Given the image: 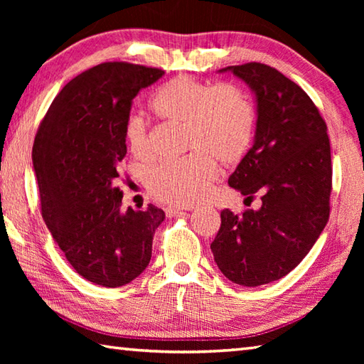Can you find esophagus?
<instances>
[{
  "label": "esophagus",
  "instance_id": "esophagus-1",
  "mask_svg": "<svg viewBox=\"0 0 364 364\" xmlns=\"http://www.w3.org/2000/svg\"><path fill=\"white\" fill-rule=\"evenodd\" d=\"M166 214L167 218H173V215H180V214H184L181 208H176V206H167L166 208Z\"/></svg>",
  "mask_w": 364,
  "mask_h": 364
}]
</instances>
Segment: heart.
<instances>
[{"mask_svg": "<svg viewBox=\"0 0 364 364\" xmlns=\"http://www.w3.org/2000/svg\"><path fill=\"white\" fill-rule=\"evenodd\" d=\"M150 109L158 119L183 127L188 156L153 167L146 175L150 194L168 205L189 206L205 196L218 167L235 164L249 150L255 111L249 95L228 82L208 84L178 76L154 92ZM127 139L139 159L151 156L149 131L142 119L128 122Z\"/></svg>", "mask_w": 364, "mask_h": 364, "instance_id": "obj_1", "label": "heart"}]
</instances>
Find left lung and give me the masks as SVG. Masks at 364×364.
Wrapping results in <instances>:
<instances>
[{
  "mask_svg": "<svg viewBox=\"0 0 364 364\" xmlns=\"http://www.w3.org/2000/svg\"><path fill=\"white\" fill-rule=\"evenodd\" d=\"M257 103L253 144L228 178L233 189L259 210L220 213L211 244L214 261L228 280L259 286L280 280L300 264L330 215L331 156L327 125L311 98L275 68L231 65Z\"/></svg>",
  "mask_w": 364,
  "mask_h": 364,
  "instance_id": "obj_1",
  "label": "left lung"
}]
</instances>
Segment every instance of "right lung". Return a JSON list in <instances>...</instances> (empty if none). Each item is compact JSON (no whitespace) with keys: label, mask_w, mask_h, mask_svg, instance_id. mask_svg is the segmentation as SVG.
Masks as SVG:
<instances>
[{"label":"right lung","mask_w":364,"mask_h":364,"mask_svg":"<svg viewBox=\"0 0 364 364\" xmlns=\"http://www.w3.org/2000/svg\"><path fill=\"white\" fill-rule=\"evenodd\" d=\"M162 75L127 63L89 68L54 98L34 141L46 227L76 272L105 288L128 284L144 272L154 231L166 219L153 205L123 210L117 186L133 98Z\"/></svg>","instance_id":"obj_1"}]
</instances>
